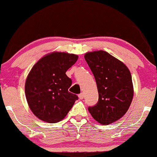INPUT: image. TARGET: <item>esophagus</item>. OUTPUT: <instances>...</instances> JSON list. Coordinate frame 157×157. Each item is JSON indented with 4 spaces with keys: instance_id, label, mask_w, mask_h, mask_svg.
I'll return each mask as SVG.
<instances>
[{
    "instance_id": "esophagus-1",
    "label": "esophagus",
    "mask_w": 157,
    "mask_h": 157,
    "mask_svg": "<svg viewBox=\"0 0 157 157\" xmlns=\"http://www.w3.org/2000/svg\"><path fill=\"white\" fill-rule=\"evenodd\" d=\"M84 97H85V96H84L83 93H82V94H80L78 95V98L80 99H84Z\"/></svg>"
}]
</instances>
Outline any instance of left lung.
<instances>
[{
    "label": "left lung",
    "instance_id": "left-lung-1",
    "mask_svg": "<svg viewBox=\"0 0 157 157\" xmlns=\"http://www.w3.org/2000/svg\"><path fill=\"white\" fill-rule=\"evenodd\" d=\"M85 59L95 78L99 99L88 111L97 122L108 125L123 117L133 98L132 76L121 60L105 51L87 52Z\"/></svg>",
    "mask_w": 157,
    "mask_h": 157
}]
</instances>
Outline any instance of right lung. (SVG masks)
<instances>
[{"mask_svg": "<svg viewBox=\"0 0 157 157\" xmlns=\"http://www.w3.org/2000/svg\"><path fill=\"white\" fill-rule=\"evenodd\" d=\"M78 57L65 52H52L38 60L25 82V95L32 112L45 122L63 120L78 96L69 92L71 78L66 72Z\"/></svg>", "mask_w": 157, "mask_h": 157, "instance_id": "add662e5", "label": "right lung"}]
</instances>
